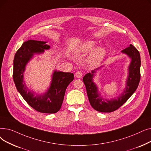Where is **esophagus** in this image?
<instances>
[{
	"mask_svg": "<svg viewBox=\"0 0 151 151\" xmlns=\"http://www.w3.org/2000/svg\"><path fill=\"white\" fill-rule=\"evenodd\" d=\"M82 75H83V74H82V72L81 71H78L77 72H76V73H75L76 77L78 78H81Z\"/></svg>",
	"mask_w": 151,
	"mask_h": 151,
	"instance_id": "esophagus-1",
	"label": "esophagus"
}]
</instances>
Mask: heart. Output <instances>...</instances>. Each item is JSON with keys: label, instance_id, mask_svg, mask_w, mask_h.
Wrapping results in <instances>:
<instances>
[{"label": "heart", "instance_id": "1", "mask_svg": "<svg viewBox=\"0 0 151 151\" xmlns=\"http://www.w3.org/2000/svg\"><path fill=\"white\" fill-rule=\"evenodd\" d=\"M96 45L93 40H88L81 43L76 49L78 53H87L91 51ZM107 55V50L103 47H97L91 52L88 56V62L91 65H97L102 62Z\"/></svg>", "mask_w": 151, "mask_h": 151}]
</instances>
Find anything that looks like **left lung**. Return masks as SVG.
Returning <instances> with one entry per match:
<instances>
[{"instance_id": "8db88e82", "label": "left lung", "mask_w": 151, "mask_h": 151, "mask_svg": "<svg viewBox=\"0 0 151 151\" xmlns=\"http://www.w3.org/2000/svg\"><path fill=\"white\" fill-rule=\"evenodd\" d=\"M131 59L128 67V74L126 81V86L123 93L114 99H106L98 90L96 84L93 81V78L97 71L102 68H98L84 75L83 82L86 88L87 95L91 106L96 110L101 112H112L120 107L132 96L138 86L140 81L141 58L139 51L132 44L122 50Z\"/></svg>"}]
</instances>
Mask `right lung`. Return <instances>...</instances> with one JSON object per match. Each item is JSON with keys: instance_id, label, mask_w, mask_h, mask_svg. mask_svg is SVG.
I'll return each mask as SVG.
<instances>
[{"instance_id": "1", "label": "right lung", "mask_w": 151, "mask_h": 151, "mask_svg": "<svg viewBox=\"0 0 151 151\" xmlns=\"http://www.w3.org/2000/svg\"><path fill=\"white\" fill-rule=\"evenodd\" d=\"M46 41L28 40L24 42L15 55L13 78L18 91L29 106L41 113L54 114L60 109L65 91L73 80V73L54 70L50 86L44 94L31 91L24 81L26 66L36 54L49 50Z\"/></svg>"}]
</instances>
